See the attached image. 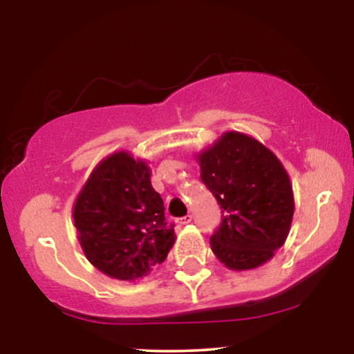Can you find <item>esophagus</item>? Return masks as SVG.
<instances>
[{
  "label": "esophagus",
  "mask_w": 354,
  "mask_h": 354,
  "mask_svg": "<svg viewBox=\"0 0 354 354\" xmlns=\"http://www.w3.org/2000/svg\"><path fill=\"white\" fill-rule=\"evenodd\" d=\"M192 221V216L191 215H186V216H183V218H178V225H181V226H184V225H189V223Z\"/></svg>",
  "instance_id": "1"
}]
</instances>
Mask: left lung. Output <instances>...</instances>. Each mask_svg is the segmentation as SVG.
I'll return each mask as SVG.
<instances>
[{
  "mask_svg": "<svg viewBox=\"0 0 354 354\" xmlns=\"http://www.w3.org/2000/svg\"><path fill=\"white\" fill-rule=\"evenodd\" d=\"M201 179L221 207L210 245L218 260L245 271L271 260L286 242L293 216L292 183L270 149L227 131L197 156Z\"/></svg>",
  "mask_w": 354,
  "mask_h": 354,
  "instance_id": "obj_1",
  "label": "left lung"
}]
</instances>
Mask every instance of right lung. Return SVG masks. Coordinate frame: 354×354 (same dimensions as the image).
I'll return each instance as SVG.
<instances>
[{
    "label": "right lung",
    "instance_id": "add662e5",
    "mask_svg": "<svg viewBox=\"0 0 354 354\" xmlns=\"http://www.w3.org/2000/svg\"><path fill=\"white\" fill-rule=\"evenodd\" d=\"M151 168L128 152H115L94 168L73 205L84 255L104 274L134 281L156 270L175 243Z\"/></svg>",
    "mask_w": 354,
    "mask_h": 354
}]
</instances>
